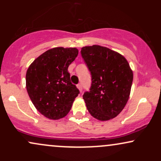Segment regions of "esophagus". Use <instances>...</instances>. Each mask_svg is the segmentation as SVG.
I'll list each match as a JSON object with an SVG mask.
<instances>
[{
	"instance_id": "obj_1",
	"label": "esophagus",
	"mask_w": 161,
	"mask_h": 161,
	"mask_svg": "<svg viewBox=\"0 0 161 161\" xmlns=\"http://www.w3.org/2000/svg\"><path fill=\"white\" fill-rule=\"evenodd\" d=\"M77 88H79V92H82V84H81V83H79V84L77 85Z\"/></svg>"
}]
</instances>
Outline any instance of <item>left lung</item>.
Segmentation results:
<instances>
[{
  "mask_svg": "<svg viewBox=\"0 0 161 161\" xmlns=\"http://www.w3.org/2000/svg\"><path fill=\"white\" fill-rule=\"evenodd\" d=\"M81 54L92 74V86L83 99L90 114L107 121L119 115L128 101L133 73L123 55L100 45L82 47Z\"/></svg>",
  "mask_w": 161,
  "mask_h": 161,
  "instance_id": "1",
  "label": "left lung"
}]
</instances>
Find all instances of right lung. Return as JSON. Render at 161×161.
Returning a JSON list of instances; mask_svg holds the SVG:
<instances>
[{"label": "right lung", "instance_id": "obj_1", "mask_svg": "<svg viewBox=\"0 0 161 161\" xmlns=\"http://www.w3.org/2000/svg\"><path fill=\"white\" fill-rule=\"evenodd\" d=\"M78 53L76 47H53L37 57L28 68L25 86L29 97L38 111L50 119L67 115L79 94L68 72Z\"/></svg>", "mask_w": 161, "mask_h": 161}]
</instances>
